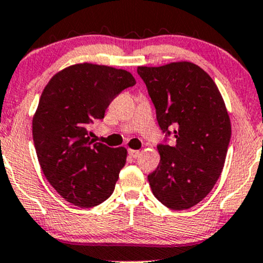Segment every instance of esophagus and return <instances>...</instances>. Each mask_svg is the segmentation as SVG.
<instances>
[{
  "instance_id": "obj_1",
  "label": "esophagus",
  "mask_w": 263,
  "mask_h": 263,
  "mask_svg": "<svg viewBox=\"0 0 263 263\" xmlns=\"http://www.w3.org/2000/svg\"><path fill=\"white\" fill-rule=\"evenodd\" d=\"M128 153H129V155H130L132 158H137L138 155L140 154V152L139 151H135V149H129Z\"/></svg>"
}]
</instances>
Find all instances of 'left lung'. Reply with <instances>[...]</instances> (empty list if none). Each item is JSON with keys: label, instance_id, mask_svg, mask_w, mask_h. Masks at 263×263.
Returning <instances> with one entry per match:
<instances>
[{"label": "left lung", "instance_id": "left-lung-1", "mask_svg": "<svg viewBox=\"0 0 263 263\" xmlns=\"http://www.w3.org/2000/svg\"><path fill=\"white\" fill-rule=\"evenodd\" d=\"M157 110L160 129L174 146L159 144L160 162L148 176L154 197L171 210H188L204 198L222 173L231 120L216 83L198 65L177 61L138 66Z\"/></svg>", "mask_w": 263, "mask_h": 263}]
</instances>
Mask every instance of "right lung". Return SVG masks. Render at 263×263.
<instances>
[{
  "mask_svg": "<svg viewBox=\"0 0 263 263\" xmlns=\"http://www.w3.org/2000/svg\"><path fill=\"white\" fill-rule=\"evenodd\" d=\"M133 85L126 70L84 63L65 67L45 86L32 119L33 144L46 179L71 204L95 207L114 192L128 152L92 144L87 126Z\"/></svg>",
  "mask_w": 263,
  "mask_h": 263,
  "instance_id": "obj_1",
  "label": "right lung"
}]
</instances>
